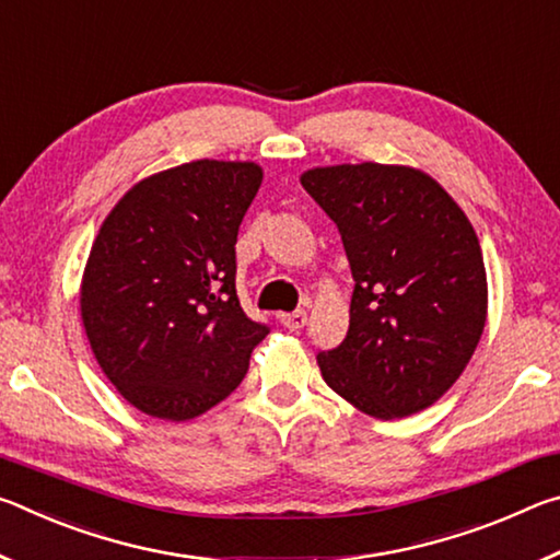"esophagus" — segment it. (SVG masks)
Masks as SVG:
<instances>
[{
    "instance_id": "esophagus-1",
    "label": "esophagus",
    "mask_w": 560,
    "mask_h": 560,
    "mask_svg": "<svg viewBox=\"0 0 560 560\" xmlns=\"http://www.w3.org/2000/svg\"><path fill=\"white\" fill-rule=\"evenodd\" d=\"M281 324L291 328V330H299L306 326V311H291V314H281Z\"/></svg>"
}]
</instances>
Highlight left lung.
Segmentation results:
<instances>
[{
    "mask_svg": "<svg viewBox=\"0 0 560 560\" xmlns=\"http://www.w3.org/2000/svg\"><path fill=\"white\" fill-rule=\"evenodd\" d=\"M336 222L353 273L343 343L320 350L330 390L377 420L430 407L457 383L487 320V271L467 214L405 165L301 175Z\"/></svg>",
    "mask_w": 560,
    "mask_h": 560,
    "instance_id": "obj_1",
    "label": "left lung"
}]
</instances>
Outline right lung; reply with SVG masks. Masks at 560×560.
<instances>
[{"instance_id":"add662e5","label":"right lung","mask_w":560,"mask_h":560,"mask_svg":"<svg viewBox=\"0 0 560 560\" xmlns=\"http://www.w3.org/2000/svg\"><path fill=\"white\" fill-rule=\"evenodd\" d=\"M254 163L195 160L143 179L103 222L81 283L101 371L140 412L192 420L244 381L267 324L236 296V234Z\"/></svg>"}]
</instances>
